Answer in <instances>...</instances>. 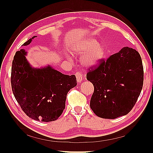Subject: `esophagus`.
I'll list each match as a JSON object with an SVG mask.
<instances>
[{
  "label": "esophagus",
  "instance_id": "1",
  "mask_svg": "<svg viewBox=\"0 0 153 153\" xmlns=\"http://www.w3.org/2000/svg\"><path fill=\"white\" fill-rule=\"evenodd\" d=\"M75 76L76 77V80L78 83H80L82 80H83V78H82V76L81 75V73H79V72H77L75 73Z\"/></svg>",
  "mask_w": 153,
  "mask_h": 153
}]
</instances>
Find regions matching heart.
I'll return each instance as SVG.
<instances>
[{
	"label": "heart",
	"instance_id": "1",
	"mask_svg": "<svg viewBox=\"0 0 153 153\" xmlns=\"http://www.w3.org/2000/svg\"><path fill=\"white\" fill-rule=\"evenodd\" d=\"M75 50L83 55L81 62L87 67L98 64L103 58L106 52L104 46L99 45L98 41L93 39H87L82 46L76 48Z\"/></svg>",
	"mask_w": 153,
	"mask_h": 153
}]
</instances>
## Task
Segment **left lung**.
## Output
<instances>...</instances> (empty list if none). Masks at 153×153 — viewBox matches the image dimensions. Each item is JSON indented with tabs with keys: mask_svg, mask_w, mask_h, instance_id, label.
<instances>
[{
	"mask_svg": "<svg viewBox=\"0 0 153 153\" xmlns=\"http://www.w3.org/2000/svg\"><path fill=\"white\" fill-rule=\"evenodd\" d=\"M89 70L87 79L94 87L90 106L97 116L113 119L130 112L143 87V69L139 53L124 47Z\"/></svg>",
	"mask_w": 153,
	"mask_h": 153,
	"instance_id": "obj_1",
	"label": "left lung"
}]
</instances>
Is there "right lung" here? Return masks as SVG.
<instances>
[{"instance_id": "obj_1", "label": "right lung", "mask_w": 153, "mask_h": 153, "mask_svg": "<svg viewBox=\"0 0 153 153\" xmlns=\"http://www.w3.org/2000/svg\"><path fill=\"white\" fill-rule=\"evenodd\" d=\"M36 36L24 43L29 45ZM27 52H16L12 62L11 83L14 96L31 119L42 122L57 120L65 108L69 91L77 84L75 75H64L52 66L32 68Z\"/></svg>"}]
</instances>
